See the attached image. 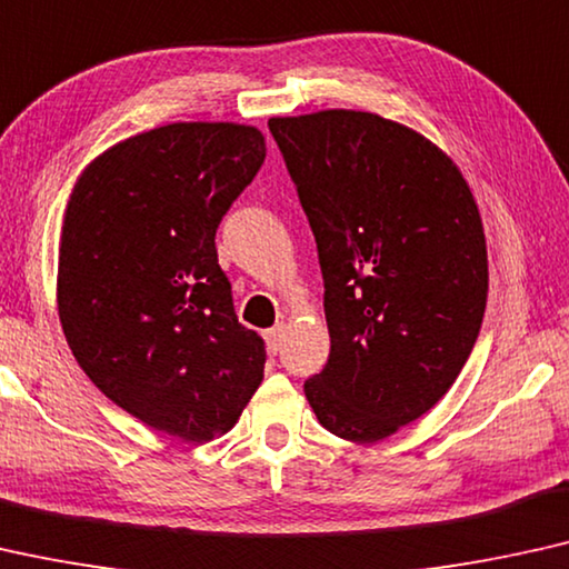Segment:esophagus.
Returning <instances> with one entry per match:
<instances>
[{
	"mask_svg": "<svg viewBox=\"0 0 569 569\" xmlns=\"http://www.w3.org/2000/svg\"><path fill=\"white\" fill-rule=\"evenodd\" d=\"M283 338H286V327L283 325H276L273 330H268L266 332V342H268V350L273 356H278L281 353V348H283Z\"/></svg>",
	"mask_w": 569,
	"mask_h": 569,
	"instance_id": "esophagus-1",
	"label": "esophagus"
}]
</instances>
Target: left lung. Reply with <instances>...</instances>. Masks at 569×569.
Returning <instances> with one entry per match:
<instances>
[{
	"label": "left lung",
	"mask_w": 569,
	"mask_h": 569,
	"mask_svg": "<svg viewBox=\"0 0 569 569\" xmlns=\"http://www.w3.org/2000/svg\"><path fill=\"white\" fill-rule=\"evenodd\" d=\"M325 278L330 358L303 381L317 420L381 441L441 399L475 348L487 247L459 167L361 110L270 118Z\"/></svg>",
	"instance_id": "obj_1"
}]
</instances>
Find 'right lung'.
Wrapping results in <instances>:
<instances>
[{"mask_svg": "<svg viewBox=\"0 0 569 569\" xmlns=\"http://www.w3.org/2000/svg\"><path fill=\"white\" fill-rule=\"evenodd\" d=\"M266 162L239 123H170L82 172L61 227L56 301L77 363L128 415L182 441L234 428L266 342L239 325L216 229Z\"/></svg>", "mask_w": 569, "mask_h": 569, "instance_id": "obj_1", "label": "right lung"}]
</instances>
